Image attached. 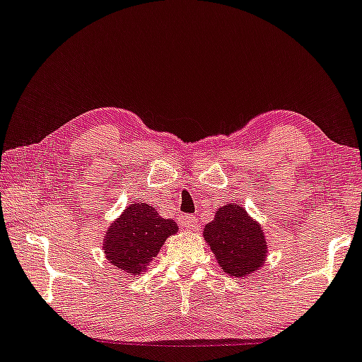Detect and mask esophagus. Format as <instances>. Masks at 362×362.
Listing matches in <instances>:
<instances>
[{
	"label": "esophagus",
	"mask_w": 362,
	"mask_h": 362,
	"mask_svg": "<svg viewBox=\"0 0 362 362\" xmlns=\"http://www.w3.org/2000/svg\"><path fill=\"white\" fill-rule=\"evenodd\" d=\"M180 226L185 227L187 230H195V228H199V221H197L194 215H182Z\"/></svg>",
	"instance_id": "obj_1"
}]
</instances>
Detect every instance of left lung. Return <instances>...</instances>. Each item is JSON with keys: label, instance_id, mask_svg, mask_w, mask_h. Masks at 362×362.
<instances>
[{"label": "left lung", "instance_id": "left-lung-1", "mask_svg": "<svg viewBox=\"0 0 362 362\" xmlns=\"http://www.w3.org/2000/svg\"><path fill=\"white\" fill-rule=\"evenodd\" d=\"M204 237L217 262L232 277H244L262 267L267 244L262 228L244 207L227 204L204 228Z\"/></svg>", "mask_w": 362, "mask_h": 362}]
</instances>
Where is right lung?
Wrapping results in <instances>:
<instances>
[{
	"label": "right lung",
	"instance_id": "1",
	"mask_svg": "<svg viewBox=\"0 0 362 362\" xmlns=\"http://www.w3.org/2000/svg\"><path fill=\"white\" fill-rule=\"evenodd\" d=\"M177 230V223L160 217L152 205L135 202L107 230L105 257L127 276H139L160 252L167 237Z\"/></svg>",
	"mask_w": 362,
	"mask_h": 362
}]
</instances>
